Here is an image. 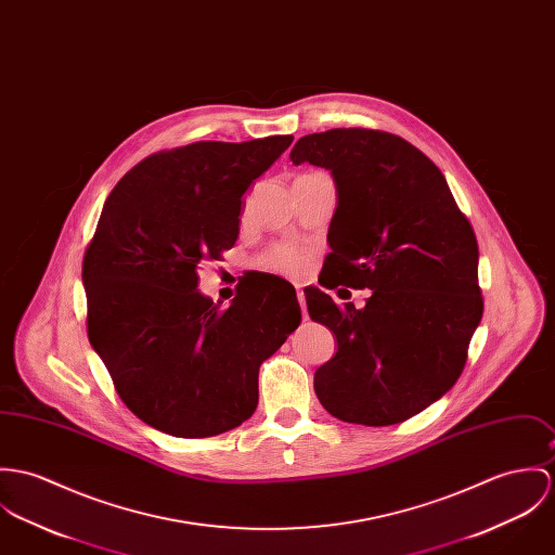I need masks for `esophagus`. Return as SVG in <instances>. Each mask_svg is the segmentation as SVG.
I'll list each match as a JSON object with an SVG mask.
<instances>
[{
    "label": "esophagus",
    "mask_w": 555,
    "mask_h": 555,
    "mask_svg": "<svg viewBox=\"0 0 555 555\" xmlns=\"http://www.w3.org/2000/svg\"><path fill=\"white\" fill-rule=\"evenodd\" d=\"M297 297H299V302H301L302 318H307V302H305V293H302L301 288L297 291Z\"/></svg>",
    "instance_id": "1"
}]
</instances>
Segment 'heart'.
Returning <instances> with one entry per match:
<instances>
[{"label": "heart", "mask_w": 555, "mask_h": 555, "mask_svg": "<svg viewBox=\"0 0 555 555\" xmlns=\"http://www.w3.org/2000/svg\"><path fill=\"white\" fill-rule=\"evenodd\" d=\"M311 253L299 248V246H291V244H280L269 248L262 256V267L288 278H301L309 267H311Z\"/></svg>", "instance_id": "obj_1"}]
</instances>
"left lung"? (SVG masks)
<instances>
[{
	"mask_svg": "<svg viewBox=\"0 0 555 555\" xmlns=\"http://www.w3.org/2000/svg\"><path fill=\"white\" fill-rule=\"evenodd\" d=\"M291 160L328 169L337 186L320 286L372 291L356 310L305 288L309 318L337 337V353L315 371V395L350 424L404 422L454 386L481 322L473 227L441 169L399 135L311 133Z\"/></svg>",
	"mask_w": 555,
	"mask_h": 555,
	"instance_id": "1",
	"label": "left lung"
}]
</instances>
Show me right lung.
Here are the masks:
<instances>
[{"mask_svg":"<svg viewBox=\"0 0 555 555\" xmlns=\"http://www.w3.org/2000/svg\"><path fill=\"white\" fill-rule=\"evenodd\" d=\"M293 135L197 142L135 165L103 203L82 260L89 341L152 428L202 439L246 422L258 369L301 324L295 286L246 273L220 309L197 267L235 246L244 193Z\"/></svg>","mask_w":555,"mask_h":555,"instance_id":"1","label":"right lung"}]
</instances>
